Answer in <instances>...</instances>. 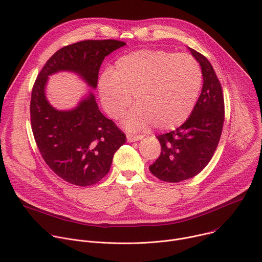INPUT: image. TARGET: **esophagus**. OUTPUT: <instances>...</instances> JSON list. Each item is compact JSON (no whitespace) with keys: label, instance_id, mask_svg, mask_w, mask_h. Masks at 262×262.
<instances>
[{"label":"esophagus","instance_id":"obj_1","mask_svg":"<svg viewBox=\"0 0 262 262\" xmlns=\"http://www.w3.org/2000/svg\"><path fill=\"white\" fill-rule=\"evenodd\" d=\"M126 138H127V141L128 142H136V141H139L143 138V136L141 135H133V134H127L126 135Z\"/></svg>","mask_w":262,"mask_h":262}]
</instances>
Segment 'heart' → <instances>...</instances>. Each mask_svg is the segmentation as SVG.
Segmentation results:
<instances>
[{
	"mask_svg": "<svg viewBox=\"0 0 262 262\" xmlns=\"http://www.w3.org/2000/svg\"><path fill=\"white\" fill-rule=\"evenodd\" d=\"M203 83L199 62L189 54L141 50L120 57L112 74L103 73L99 92L107 114L120 118L132 103L138 105L124 119L129 130L154 124L171 129L190 117Z\"/></svg>",
	"mask_w": 262,
	"mask_h": 262,
	"instance_id": "1",
	"label": "heart"
}]
</instances>
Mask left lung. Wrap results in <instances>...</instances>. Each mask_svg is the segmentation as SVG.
I'll return each mask as SVG.
<instances>
[{"mask_svg": "<svg viewBox=\"0 0 262 262\" xmlns=\"http://www.w3.org/2000/svg\"><path fill=\"white\" fill-rule=\"evenodd\" d=\"M190 51L202 69L201 94L182 125L157 136L161 155L149 166L156 177L167 182L192 178L206 167L217 147L225 119L223 89L210 62L197 51Z\"/></svg>", "mask_w": 262, "mask_h": 262, "instance_id": "obj_1", "label": "left lung"}]
</instances>
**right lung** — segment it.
I'll return each mask as SVG.
<instances>
[{"mask_svg": "<svg viewBox=\"0 0 262 262\" xmlns=\"http://www.w3.org/2000/svg\"><path fill=\"white\" fill-rule=\"evenodd\" d=\"M123 46L115 39L66 46L48 60L34 83L30 117L35 142L47 165L71 184L87 186L101 180L126 136L102 115L91 92L74 110L54 108L45 93L49 76L61 70L77 72L94 89L104 57Z\"/></svg>", "mask_w": 262, "mask_h": 262, "instance_id": "1", "label": "right lung"}]
</instances>
